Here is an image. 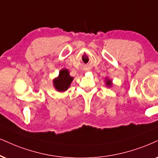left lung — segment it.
Masks as SVG:
<instances>
[{
    "label": "left lung",
    "instance_id": "8db88e82",
    "mask_svg": "<svg viewBox=\"0 0 158 158\" xmlns=\"http://www.w3.org/2000/svg\"><path fill=\"white\" fill-rule=\"evenodd\" d=\"M105 81H106V85L107 87H111V86H112V80H111V79H109L108 77H106Z\"/></svg>",
    "mask_w": 158,
    "mask_h": 158
}]
</instances>
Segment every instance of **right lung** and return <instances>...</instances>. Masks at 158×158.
<instances>
[{"label": "right lung", "instance_id": "right-lung-1", "mask_svg": "<svg viewBox=\"0 0 158 158\" xmlns=\"http://www.w3.org/2000/svg\"><path fill=\"white\" fill-rule=\"evenodd\" d=\"M73 80V77H71L68 69H63L60 71L59 75L53 79V86L58 92H65L69 88Z\"/></svg>", "mask_w": 158, "mask_h": 158}]
</instances>
